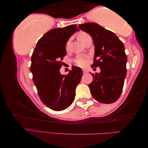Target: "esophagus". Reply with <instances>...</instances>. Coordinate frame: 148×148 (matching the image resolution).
<instances>
[{
    "mask_svg": "<svg viewBox=\"0 0 148 148\" xmlns=\"http://www.w3.org/2000/svg\"><path fill=\"white\" fill-rule=\"evenodd\" d=\"M83 71L84 73H86L88 72V70L87 69H83Z\"/></svg>",
    "mask_w": 148,
    "mask_h": 148,
    "instance_id": "obj_1",
    "label": "esophagus"
}]
</instances>
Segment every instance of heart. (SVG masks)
Masks as SVG:
<instances>
[{
    "label": "heart",
    "mask_w": 148,
    "mask_h": 148,
    "mask_svg": "<svg viewBox=\"0 0 148 148\" xmlns=\"http://www.w3.org/2000/svg\"><path fill=\"white\" fill-rule=\"evenodd\" d=\"M86 35H87V34H86V33H81V35L79 36L80 40H81V42H83L84 38L85 37V36H86ZM69 44H70V41H68L67 43V47H69ZM85 62H86V60L83 57H79L76 60V63L77 64V65H84V64H85Z\"/></svg>",
    "instance_id": "obj_1"
}]
</instances>
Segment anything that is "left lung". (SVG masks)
<instances>
[{
    "instance_id": "obj_1",
    "label": "left lung",
    "mask_w": 148,
    "mask_h": 148,
    "mask_svg": "<svg viewBox=\"0 0 148 148\" xmlns=\"http://www.w3.org/2000/svg\"><path fill=\"white\" fill-rule=\"evenodd\" d=\"M78 27L92 37L94 50L92 67H100V73L93 74L89 84L90 92L100 103H111L121 94L127 75V57L122 41L112 31L96 23L79 24Z\"/></svg>"
}]
</instances>
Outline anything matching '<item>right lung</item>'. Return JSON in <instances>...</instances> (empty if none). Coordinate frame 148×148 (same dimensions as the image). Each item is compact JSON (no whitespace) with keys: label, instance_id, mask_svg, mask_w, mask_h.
<instances>
[{"label":"right lung","instance_id":"right-lung-1","mask_svg":"<svg viewBox=\"0 0 148 148\" xmlns=\"http://www.w3.org/2000/svg\"><path fill=\"white\" fill-rule=\"evenodd\" d=\"M79 31L75 25L50 30L38 40L31 57L30 69L38 96L52 110L62 111L71 105L83 76L81 68L77 66L66 75L60 72L67 41Z\"/></svg>","mask_w":148,"mask_h":148}]
</instances>
